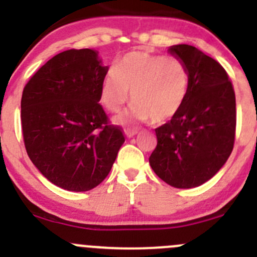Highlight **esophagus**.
Segmentation results:
<instances>
[{
    "label": "esophagus",
    "instance_id": "obj_1",
    "mask_svg": "<svg viewBox=\"0 0 257 257\" xmlns=\"http://www.w3.org/2000/svg\"><path fill=\"white\" fill-rule=\"evenodd\" d=\"M124 133H125V136L128 137V138H132V137L136 136V134L138 133V132H137V131H129V129H126V131L124 132Z\"/></svg>",
    "mask_w": 257,
    "mask_h": 257
}]
</instances>
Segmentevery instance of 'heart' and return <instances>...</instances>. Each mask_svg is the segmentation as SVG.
<instances>
[{
  "label": "heart",
  "instance_id": "1",
  "mask_svg": "<svg viewBox=\"0 0 257 257\" xmlns=\"http://www.w3.org/2000/svg\"><path fill=\"white\" fill-rule=\"evenodd\" d=\"M191 77L181 59L148 52H131L109 69L102 85L105 107L118 112L129 99L134 104L116 118L120 124L165 123L183 109L190 93Z\"/></svg>",
  "mask_w": 257,
  "mask_h": 257
}]
</instances>
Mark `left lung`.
I'll list each match as a JSON object with an SVG mask.
<instances>
[{
  "label": "left lung",
  "instance_id": "8db88e82",
  "mask_svg": "<svg viewBox=\"0 0 257 257\" xmlns=\"http://www.w3.org/2000/svg\"><path fill=\"white\" fill-rule=\"evenodd\" d=\"M190 71V93L183 109L155 129L152 169L174 188L189 189L211 179L234 148L236 102L224 67L200 49L177 45L169 49Z\"/></svg>",
  "mask_w": 257,
  "mask_h": 257
}]
</instances>
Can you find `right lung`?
Here are the masks:
<instances>
[{"instance_id":"1","label":"right lung","mask_w":257,"mask_h":257,"mask_svg":"<svg viewBox=\"0 0 257 257\" xmlns=\"http://www.w3.org/2000/svg\"><path fill=\"white\" fill-rule=\"evenodd\" d=\"M107 72L93 49H68L43 64L23 88L21 123L28 157L66 190L99 185L125 141L98 103Z\"/></svg>"}]
</instances>
